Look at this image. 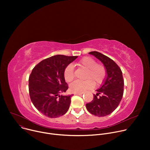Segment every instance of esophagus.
<instances>
[{
  "label": "esophagus",
  "instance_id": "obj_1",
  "mask_svg": "<svg viewBox=\"0 0 150 150\" xmlns=\"http://www.w3.org/2000/svg\"><path fill=\"white\" fill-rule=\"evenodd\" d=\"M75 95H78V96H82V93H75Z\"/></svg>",
  "mask_w": 150,
  "mask_h": 150
}]
</instances>
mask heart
<instances>
[{
    "instance_id": "heart-1",
    "label": "heart",
    "mask_w": 150,
    "mask_h": 150,
    "mask_svg": "<svg viewBox=\"0 0 150 150\" xmlns=\"http://www.w3.org/2000/svg\"><path fill=\"white\" fill-rule=\"evenodd\" d=\"M78 65L86 69L85 74V80H76L70 85V90L74 93H83L91 89L94 85H101L106 76V70L102 64L97 63L91 57H84L81 59ZM67 82H71L75 77L74 68L72 65H68L63 72Z\"/></svg>"
}]
</instances>
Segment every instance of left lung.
<instances>
[{
	"mask_svg": "<svg viewBox=\"0 0 150 150\" xmlns=\"http://www.w3.org/2000/svg\"><path fill=\"white\" fill-rule=\"evenodd\" d=\"M99 59L105 67L106 77L93 100L86 104L87 110L95 116L103 117L112 113L118 107L123 94L122 72L110 58L98 52L89 53Z\"/></svg>",
	"mask_w": 150,
	"mask_h": 150,
	"instance_id": "8db88e82",
	"label": "left lung"
}]
</instances>
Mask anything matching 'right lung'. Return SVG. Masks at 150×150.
I'll use <instances>...</instances> for the list:
<instances>
[{"label": "right lung", "mask_w": 150, "mask_h": 150, "mask_svg": "<svg viewBox=\"0 0 150 150\" xmlns=\"http://www.w3.org/2000/svg\"><path fill=\"white\" fill-rule=\"evenodd\" d=\"M78 56L56 55L42 60L29 76V93L35 108L42 114L56 118L68 110L72 95L60 96L68 88L63 72Z\"/></svg>", "instance_id": "add662e5"}]
</instances>
